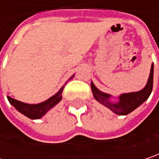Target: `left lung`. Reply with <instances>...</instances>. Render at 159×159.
Returning <instances> with one entry per match:
<instances>
[{"instance_id": "left-lung-1", "label": "left lung", "mask_w": 159, "mask_h": 159, "mask_svg": "<svg viewBox=\"0 0 159 159\" xmlns=\"http://www.w3.org/2000/svg\"><path fill=\"white\" fill-rule=\"evenodd\" d=\"M153 73L154 67L152 64L151 70H150V75H149L146 87L142 90L138 91V92L122 94L119 97V102L118 103L109 102L108 98H110V96L99 91L93 83H91V90L93 92L94 98L97 100L109 109H111L113 112H115L118 115H128L139 106H140L144 101H146L148 98L149 95L151 94L152 89H153Z\"/></svg>"}]
</instances>
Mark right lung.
Wrapping results in <instances>:
<instances>
[{
    "instance_id": "1",
    "label": "right lung",
    "mask_w": 159,
    "mask_h": 159,
    "mask_svg": "<svg viewBox=\"0 0 159 159\" xmlns=\"http://www.w3.org/2000/svg\"><path fill=\"white\" fill-rule=\"evenodd\" d=\"M63 88L64 87L61 89V90L57 94L50 98L48 100L41 102L40 104H36V105L26 104V103L19 101L17 99H14L11 97H8V99H9V102L16 108L18 111H20V113L28 117L29 119H40L43 115L47 113V111H49L51 108H53L56 104H58L61 100V98H62L61 93H62Z\"/></svg>"
}]
</instances>
